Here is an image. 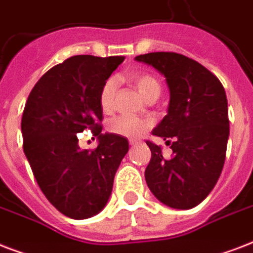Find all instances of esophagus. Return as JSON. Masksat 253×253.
Here are the masks:
<instances>
[{"mask_svg": "<svg viewBox=\"0 0 253 253\" xmlns=\"http://www.w3.org/2000/svg\"><path fill=\"white\" fill-rule=\"evenodd\" d=\"M128 143H130L131 146H134V144H136V143H140V140H139V139H130Z\"/></svg>", "mask_w": 253, "mask_h": 253, "instance_id": "34e87169", "label": "esophagus"}]
</instances>
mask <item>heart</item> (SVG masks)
<instances>
[{"label":"heart","mask_w":253,"mask_h":253,"mask_svg":"<svg viewBox=\"0 0 253 253\" xmlns=\"http://www.w3.org/2000/svg\"><path fill=\"white\" fill-rule=\"evenodd\" d=\"M130 81L136 86L139 93L147 101H155L162 93V84L156 76L148 72H136L128 76ZM118 90V81L114 77L107 79L99 91V105L103 113H111L115 106V95ZM151 123L146 119L131 117H115L107 122L109 132L123 138H138L150 128Z\"/></svg>","instance_id":"b5f03b06"}]
</instances>
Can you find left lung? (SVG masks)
<instances>
[{
    "label": "left lung",
    "instance_id": "8db88e82",
    "mask_svg": "<svg viewBox=\"0 0 253 253\" xmlns=\"http://www.w3.org/2000/svg\"><path fill=\"white\" fill-rule=\"evenodd\" d=\"M135 60L164 75L170 91L168 114L152 134L173 154L164 158L162 147L147 140L146 182L169 208L192 209L209 196L224 166L230 135L224 87L208 68L181 53L151 52Z\"/></svg>",
    "mask_w": 253,
    "mask_h": 253
}]
</instances>
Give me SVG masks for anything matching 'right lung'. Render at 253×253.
I'll return each instance as SVG.
<instances>
[{
  "mask_svg": "<svg viewBox=\"0 0 253 253\" xmlns=\"http://www.w3.org/2000/svg\"><path fill=\"white\" fill-rule=\"evenodd\" d=\"M123 60L69 57L39 79L25 105L23 152L45 198L72 219H86L105 208L115 172L128 151L126 138L101 134L99 91ZM85 129L99 139L94 150L78 146Z\"/></svg>",
  "mask_w": 253,
  "mask_h": 253,
  "instance_id": "obj_1",
  "label": "right lung"
}]
</instances>
